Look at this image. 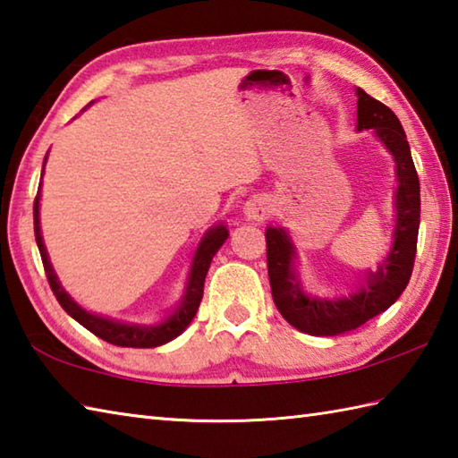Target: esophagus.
Segmentation results:
<instances>
[{
	"mask_svg": "<svg viewBox=\"0 0 458 458\" xmlns=\"http://www.w3.org/2000/svg\"><path fill=\"white\" fill-rule=\"evenodd\" d=\"M244 216L248 220H264L272 212V202L264 194H254L244 202Z\"/></svg>",
	"mask_w": 458,
	"mask_h": 458,
	"instance_id": "1",
	"label": "esophagus"
}]
</instances>
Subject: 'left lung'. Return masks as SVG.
Instances as JSON below:
<instances>
[{"label":"left lung","instance_id":"obj_1","mask_svg":"<svg viewBox=\"0 0 458 458\" xmlns=\"http://www.w3.org/2000/svg\"><path fill=\"white\" fill-rule=\"evenodd\" d=\"M373 129L395 160V230L389 252L373 270H365L355 292L319 298L303 290L295 272V246L282 226L266 228L267 276L277 311L295 329L310 335H342L361 327L397 301L407 288L417 254L420 188L407 134L397 114L357 87V131Z\"/></svg>","mask_w":458,"mask_h":458}]
</instances>
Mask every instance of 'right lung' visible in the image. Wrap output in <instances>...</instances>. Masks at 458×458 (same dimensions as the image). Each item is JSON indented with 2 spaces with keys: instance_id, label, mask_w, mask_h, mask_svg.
Segmentation results:
<instances>
[{
  "instance_id": "right-lung-1",
  "label": "right lung",
  "mask_w": 458,
  "mask_h": 458,
  "mask_svg": "<svg viewBox=\"0 0 458 458\" xmlns=\"http://www.w3.org/2000/svg\"><path fill=\"white\" fill-rule=\"evenodd\" d=\"M45 163H47V157H45V160H43V170H45ZM41 178H43V173H41ZM39 200H41V182H39L38 196H35V202H33L35 242H38L41 262L45 267V274H47L51 290H53V293H55V298L61 303V308L65 310L71 318L79 321L81 326L91 331V334H95L97 337L105 339L106 344L119 345V347H140V349L142 347H158V345L173 342L174 337L181 335L182 331L191 326V321L194 319L196 311H199V306H200L202 292H204V280H206V274H208L212 258L216 256L220 246L228 238V230L222 222L206 232L200 240L199 248H196L184 293H182V298L178 300L174 311L170 313L166 319L158 321V324H129V321L105 318V316H98V313L87 311L85 308H81L65 290H63L59 277L49 262L47 248H45V244H43L41 226H39Z\"/></svg>"
}]
</instances>
